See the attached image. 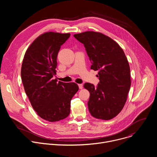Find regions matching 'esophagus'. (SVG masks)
Returning a JSON list of instances; mask_svg holds the SVG:
<instances>
[{
	"label": "esophagus",
	"mask_w": 157,
	"mask_h": 157,
	"mask_svg": "<svg viewBox=\"0 0 157 157\" xmlns=\"http://www.w3.org/2000/svg\"><path fill=\"white\" fill-rule=\"evenodd\" d=\"M78 86H79V88L80 89H82V87H83V85H82V84H78Z\"/></svg>",
	"instance_id": "obj_1"
}]
</instances>
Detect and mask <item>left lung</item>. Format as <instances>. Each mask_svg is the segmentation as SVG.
<instances>
[{"label": "left lung", "mask_w": 157, "mask_h": 157, "mask_svg": "<svg viewBox=\"0 0 157 157\" xmlns=\"http://www.w3.org/2000/svg\"><path fill=\"white\" fill-rule=\"evenodd\" d=\"M73 36L84 44L92 63L91 69L99 70L96 87L88 82L84 84L90 93L89 113L97 119H113L123 109L131 85L127 57L118 43L101 33L89 31Z\"/></svg>", "instance_id": "left-lung-1"}]
</instances>
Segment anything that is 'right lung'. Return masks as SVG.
Segmentation results:
<instances>
[{
  "instance_id": "obj_1",
  "label": "right lung",
  "mask_w": 157,
  "mask_h": 157,
  "mask_svg": "<svg viewBox=\"0 0 157 157\" xmlns=\"http://www.w3.org/2000/svg\"><path fill=\"white\" fill-rule=\"evenodd\" d=\"M70 33H44L30 44L25 52L21 78L30 102L42 119L56 122L68 117L71 101L78 91L75 82L54 79L57 55Z\"/></svg>"
}]
</instances>
